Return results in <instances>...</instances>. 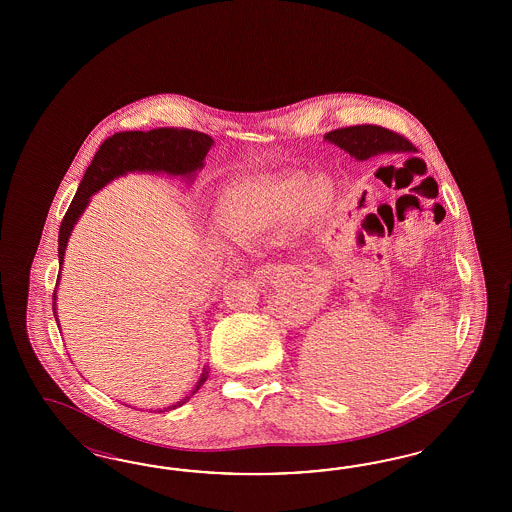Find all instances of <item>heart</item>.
I'll use <instances>...</instances> for the list:
<instances>
[{"instance_id": "obj_1", "label": "heart", "mask_w": 512, "mask_h": 512, "mask_svg": "<svg viewBox=\"0 0 512 512\" xmlns=\"http://www.w3.org/2000/svg\"><path fill=\"white\" fill-rule=\"evenodd\" d=\"M336 191L328 178L315 176L300 186L295 180H240L217 197V229L233 240H249L272 231L289 217L311 225L330 212Z\"/></svg>"}]
</instances>
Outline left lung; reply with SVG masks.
Wrapping results in <instances>:
<instances>
[{"label":"left lung","mask_w":512,"mask_h":512,"mask_svg":"<svg viewBox=\"0 0 512 512\" xmlns=\"http://www.w3.org/2000/svg\"><path fill=\"white\" fill-rule=\"evenodd\" d=\"M325 140L338 146L343 152L355 157L357 161H366L375 155L387 152H413V144L400 135L388 131L379 125H353L326 133Z\"/></svg>","instance_id":"left-lung-1"}]
</instances>
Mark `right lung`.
<instances>
[{
    "label": "right lung",
    "instance_id": "1",
    "mask_svg": "<svg viewBox=\"0 0 512 512\" xmlns=\"http://www.w3.org/2000/svg\"><path fill=\"white\" fill-rule=\"evenodd\" d=\"M212 146H214V140L204 133L189 131V129H171V127L152 129L146 133L144 131H124V133L112 135L110 139L101 144L99 152L93 157L92 165L86 169L82 182L78 184L75 199L71 201V206L65 212L62 225H60V236H58L60 274H58L56 289H54V302H52L56 323H60L58 313H56V308H58L56 300H58V285L62 278L65 249H67L69 236L73 233L78 219L92 201L90 197L97 191H101L112 180L125 176L129 172L167 174L172 178H182L189 184L195 180L197 172L204 167V159ZM208 373H210V368L204 366L201 379L197 381V385L187 394L186 398L172 403L163 411H171V409L184 405L204 385V381L208 379Z\"/></svg>",
    "mask_w": 512,
    "mask_h": 512
}]
</instances>
